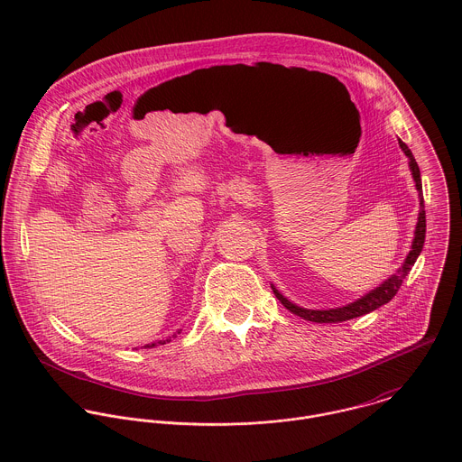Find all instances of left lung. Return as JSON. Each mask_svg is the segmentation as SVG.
<instances>
[{
  "label": "left lung",
  "mask_w": 462,
  "mask_h": 462,
  "mask_svg": "<svg viewBox=\"0 0 462 462\" xmlns=\"http://www.w3.org/2000/svg\"><path fill=\"white\" fill-rule=\"evenodd\" d=\"M400 146L403 150V153L409 157V166H411V171H412V177H414V182H416V189L420 190V216H418V225H416V236H414V241H412V250L409 252L403 266L393 275L391 278H387L380 287L373 289L371 292H368L366 296H363L361 300L346 305V307H341V309H330V310H309V309H301L294 303H291L289 300H285L277 289L273 287V292L280 300V303L291 310L292 314L307 319V321H314V323H341V321H348V319H354V318H359L363 314H368L371 310L382 307L383 303L391 301L394 298V294L398 292V289L402 287V282L403 278L409 275L411 268L414 266L418 255L421 254L423 250V243H425V230H427V219H425V201H423V192H421V177H420V168H418V162L414 161V155L412 152L409 150V146L400 141Z\"/></svg>",
  "instance_id": "left-lung-1"
}]
</instances>
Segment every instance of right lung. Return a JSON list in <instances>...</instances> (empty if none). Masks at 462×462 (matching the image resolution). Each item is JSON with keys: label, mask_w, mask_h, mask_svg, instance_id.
I'll return each instance as SVG.
<instances>
[{"label": "right lung", "mask_w": 462, "mask_h": 462, "mask_svg": "<svg viewBox=\"0 0 462 462\" xmlns=\"http://www.w3.org/2000/svg\"><path fill=\"white\" fill-rule=\"evenodd\" d=\"M166 343H170V339H166V341H161L159 345H166ZM152 346H155V345H152Z\"/></svg>", "instance_id": "obj_1"}]
</instances>
